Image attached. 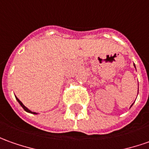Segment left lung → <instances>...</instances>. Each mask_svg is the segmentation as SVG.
I'll use <instances>...</instances> for the list:
<instances>
[{"instance_id": "left-lung-1", "label": "left lung", "mask_w": 149, "mask_h": 149, "mask_svg": "<svg viewBox=\"0 0 149 149\" xmlns=\"http://www.w3.org/2000/svg\"><path fill=\"white\" fill-rule=\"evenodd\" d=\"M134 68H135V65H134ZM138 86H139V84H138ZM138 93H139V87H138ZM132 105H133V104H132V105H131V106H132ZM130 106V107H131Z\"/></svg>"}]
</instances>
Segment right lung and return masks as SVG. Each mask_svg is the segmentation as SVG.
I'll list each match as a JSON object with an SVG mask.
<instances>
[{
  "instance_id": "add662e5",
  "label": "right lung",
  "mask_w": 149,
  "mask_h": 149,
  "mask_svg": "<svg viewBox=\"0 0 149 149\" xmlns=\"http://www.w3.org/2000/svg\"><path fill=\"white\" fill-rule=\"evenodd\" d=\"M15 98H16V100H17V101H18V102H19V105H21V107H22V108H23L24 110H25L26 112H28V113H31V114H33V115H37V114H38V113H36V112H33V111H31V110H29L28 108H27V107H26L25 105H24L23 103H22V102H21L20 100H19V99H18V98H17V97H15Z\"/></svg>"
}]
</instances>
